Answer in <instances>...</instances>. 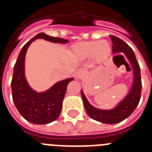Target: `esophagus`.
I'll return each mask as SVG.
<instances>
[{"label":"esophagus","mask_w":152,"mask_h":152,"mask_svg":"<svg viewBox=\"0 0 152 152\" xmlns=\"http://www.w3.org/2000/svg\"><path fill=\"white\" fill-rule=\"evenodd\" d=\"M85 70L84 68H79V69L77 70V72H76V75H77V77L78 79L82 78L84 77V75H85Z\"/></svg>","instance_id":"obj_1"}]
</instances>
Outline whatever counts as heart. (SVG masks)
I'll return each instance as SVG.
<instances>
[{"mask_svg":"<svg viewBox=\"0 0 152 152\" xmlns=\"http://www.w3.org/2000/svg\"><path fill=\"white\" fill-rule=\"evenodd\" d=\"M75 52L82 58L94 56L97 59H104L110 53V45L106 40L84 42L75 47Z\"/></svg>","mask_w":152,"mask_h":152,"instance_id":"obj_1","label":"heart"}]
</instances>
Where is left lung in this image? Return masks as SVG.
Masks as SVG:
<instances>
[{
	"mask_svg": "<svg viewBox=\"0 0 152 152\" xmlns=\"http://www.w3.org/2000/svg\"><path fill=\"white\" fill-rule=\"evenodd\" d=\"M110 38L113 42V53L124 52L132 64V69L133 70L134 72V82L132 88L124 100H122L115 108L110 110H103L92 107L84 96L83 91H81V96L85 110L90 117L100 123L115 124L120 123L129 117L135 110L140 100L142 86L140 67L132 49L123 40L116 36L111 35Z\"/></svg>",
	"mask_w": 152,
	"mask_h": 152,
	"instance_id": "8db88e82",
	"label": "left lung"
}]
</instances>
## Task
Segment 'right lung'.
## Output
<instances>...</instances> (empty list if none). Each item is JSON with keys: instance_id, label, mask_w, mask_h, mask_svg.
Wrapping results in <instances>:
<instances>
[{"instance_id": "1", "label": "right lung", "mask_w": 152, "mask_h": 152, "mask_svg": "<svg viewBox=\"0 0 152 152\" xmlns=\"http://www.w3.org/2000/svg\"><path fill=\"white\" fill-rule=\"evenodd\" d=\"M36 39H44L59 43L68 42L59 37H52L40 33L25 44L13 67L11 80L12 96L17 110L24 119L34 124H48L59 116L67 86L74 79L68 78L59 81L43 93H36L31 89L24 75V60L28 47Z\"/></svg>"}]
</instances>
